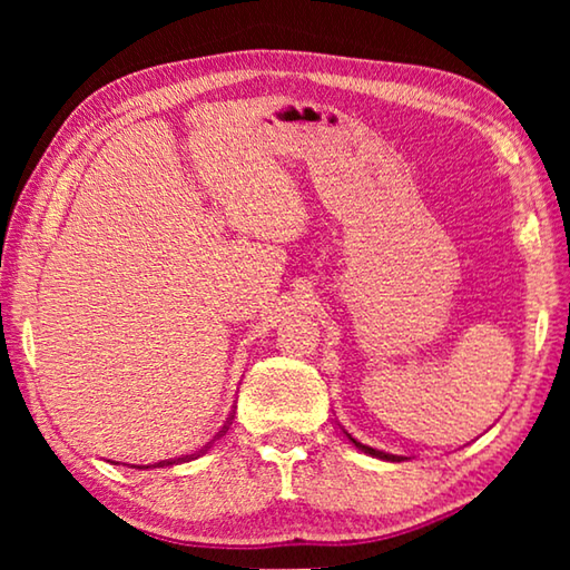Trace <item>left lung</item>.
<instances>
[{"instance_id":"obj_1","label":"left lung","mask_w":570,"mask_h":570,"mask_svg":"<svg viewBox=\"0 0 570 570\" xmlns=\"http://www.w3.org/2000/svg\"><path fill=\"white\" fill-rule=\"evenodd\" d=\"M346 438H350L352 442H354V448H360L362 452H366V455H372V458H380V460H387V462H400L402 458L400 455H390V452H382V450H374V448H370V445H362V442H356L350 432H346Z\"/></svg>"}]
</instances>
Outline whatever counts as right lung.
Returning a JSON list of instances; mask_svg holds the SVG:
<instances>
[{"mask_svg": "<svg viewBox=\"0 0 570 570\" xmlns=\"http://www.w3.org/2000/svg\"><path fill=\"white\" fill-rule=\"evenodd\" d=\"M180 460H190V458H188V455H186V458H178V462H180ZM173 462H176V460H163V462H158V465H173ZM142 468H146V465H142ZM148 468H150V465H148Z\"/></svg>", "mask_w": 570, "mask_h": 570, "instance_id": "obj_1", "label": "right lung"}]
</instances>
